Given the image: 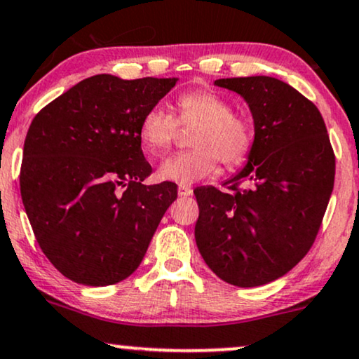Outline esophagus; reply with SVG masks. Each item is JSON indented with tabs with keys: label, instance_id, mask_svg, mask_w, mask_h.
<instances>
[{
	"label": "esophagus",
	"instance_id": "1",
	"mask_svg": "<svg viewBox=\"0 0 359 359\" xmlns=\"http://www.w3.org/2000/svg\"><path fill=\"white\" fill-rule=\"evenodd\" d=\"M178 194H180V196H183V198H188V196H191V194H193V189L189 187H180Z\"/></svg>",
	"mask_w": 359,
	"mask_h": 359
}]
</instances>
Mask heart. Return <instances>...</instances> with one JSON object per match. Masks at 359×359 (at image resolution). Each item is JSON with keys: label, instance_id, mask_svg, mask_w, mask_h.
Returning <instances> with one entry per match:
<instances>
[{"label": "heart", "instance_id": "heart-1", "mask_svg": "<svg viewBox=\"0 0 359 359\" xmlns=\"http://www.w3.org/2000/svg\"><path fill=\"white\" fill-rule=\"evenodd\" d=\"M176 118L161 104L151 106L140 123V140L144 149L159 156L170 148L180 126H194L189 151L166 158L158 168V178L180 187L198 183L218 170L241 165L253 146L250 121L231 111V103L215 91L198 90L181 95L175 103Z\"/></svg>", "mask_w": 359, "mask_h": 359}]
</instances>
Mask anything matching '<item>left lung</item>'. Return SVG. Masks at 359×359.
<instances>
[{
  "instance_id": "left-lung-1",
  "label": "left lung",
  "mask_w": 359,
  "mask_h": 359,
  "mask_svg": "<svg viewBox=\"0 0 359 359\" xmlns=\"http://www.w3.org/2000/svg\"><path fill=\"white\" fill-rule=\"evenodd\" d=\"M241 95L255 121L248 165L224 183L194 189L198 250L216 276L253 287L302 261L316 240L334 184V153L320 109L271 76L216 79Z\"/></svg>"
}]
</instances>
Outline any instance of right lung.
Wrapping results in <instances>:
<instances>
[{"label": "right lung", "mask_w": 359, "mask_h": 359, "mask_svg": "<svg viewBox=\"0 0 359 359\" xmlns=\"http://www.w3.org/2000/svg\"><path fill=\"white\" fill-rule=\"evenodd\" d=\"M178 78H86L46 104L25 140L20 188L43 253L79 285L106 286L136 271L163 215L171 181L146 187L151 165L143 114Z\"/></svg>", "instance_id": "1"}]
</instances>
